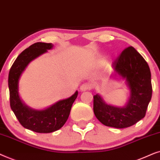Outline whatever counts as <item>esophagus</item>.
I'll return each mask as SVG.
<instances>
[{
    "label": "esophagus",
    "mask_w": 160,
    "mask_h": 160,
    "mask_svg": "<svg viewBox=\"0 0 160 160\" xmlns=\"http://www.w3.org/2000/svg\"><path fill=\"white\" fill-rule=\"evenodd\" d=\"M91 85L88 84V83H86H86L82 84L81 86H80V91H83L91 90Z\"/></svg>",
    "instance_id": "34e87169"
}]
</instances>
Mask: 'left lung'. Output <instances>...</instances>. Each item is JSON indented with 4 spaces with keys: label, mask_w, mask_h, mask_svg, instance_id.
Wrapping results in <instances>:
<instances>
[{
    "label": "left lung",
    "mask_w": 160,
    "mask_h": 160,
    "mask_svg": "<svg viewBox=\"0 0 160 160\" xmlns=\"http://www.w3.org/2000/svg\"><path fill=\"white\" fill-rule=\"evenodd\" d=\"M115 71L126 78L130 89L127 105L116 108L108 105L99 95L93 96V112L97 118L108 127L122 129L132 126L146 116L152 96L149 67L133 47L124 49L112 62Z\"/></svg>",
    "instance_id": "obj_1"
}]
</instances>
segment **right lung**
I'll return each mask as SVG.
<instances>
[{
	"label": "right lung",
	"mask_w": 160,
	"mask_h": 160,
	"mask_svg": "<svg viewBox=\"0 0 160 160\" xmlns=\"http://www.w3.org/2000/svg\"><path fill=\"white\" fill-rule=\"evenodd\" d=\"M52 48L51 43L33 44L18 55L8 74L11 108L20 124L35 132L50 133L61 129L69 118L72 104L78 94L76 91L71 97L61 100L43 110L30 109L21 102L18 95V81L21 74L32 60Z\"/></svg>",
	"instance_id": "1"
}]
</instances>
